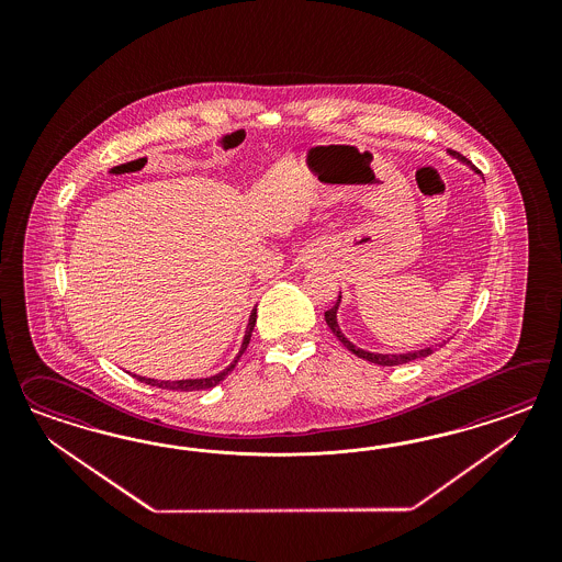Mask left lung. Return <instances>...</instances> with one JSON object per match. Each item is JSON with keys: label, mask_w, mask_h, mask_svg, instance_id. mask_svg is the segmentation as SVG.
Returning a JSON list of instances; mask_svg holds the SVG:
<instances>
[{"label": "left lung", "mask_w": 562, "mask_h": 562, "mask_svg": "<svg viewBox=\"0 0 562 562\" xmlns=\"http://www.w3.org/2000/svg\"><path fill=\"white\" fill-rule=\"evenodd\" d=\"M449 156H453V158H458L460 162L463 165H468L470 169L474 170L476 175H480V170L465 158V156H461L460 153H456V150H447ZM341 303V292L340 296H338V301H336V305L331 306V308H327L325 311V324L327 327L334 331V336L338 338V340L358 358H364V360H369V362H374V364H381V367H395V364H406V362H412V360H416V358H425L428 355H432L437 348L435 346H426V348H420V350H409V352H397V355H385V352H369V350H364V348H360L357 344H352V341L348 340L346 336H344V331L340 329V324H338V308H340ZM447 340H442L439 346H442Z\"/></svg>", "instance_id": "obj_1"}]
</instances>
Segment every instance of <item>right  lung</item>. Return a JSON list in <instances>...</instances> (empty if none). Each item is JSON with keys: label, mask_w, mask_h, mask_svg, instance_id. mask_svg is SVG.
Returning <instances> with one entry per match:
<instances>
[{"label": "right lung", "mask_w": 562, "mask_h": 562, "mask_svg": "<svg viewBox=\"0 0 562 562\" xmlns=\"http://www.w3.org/2000/svg\"><path fill=\"white\" fill-rule=\"evenodd\" d=\"M257 319V306L251 311V315H249V324H247V329H245V336H243V341H240V350H238L237 357L233 358V362L226 367V369H222L221 373L210 374V376H202V379H179V381H158V379H150V376H139V374H134L137 381H142V383H148V385H153V387H160V390H175V392H200V390H210V387H216L221 381H224L228 373L237 367L238 358L243 357V352L247 350V346H249V340H251V334H254V327H256Z\"/></svg>", "instance_id": "obj_1"}]
</instances>
